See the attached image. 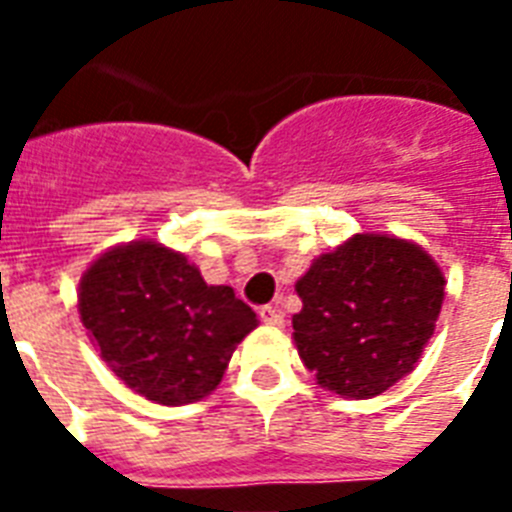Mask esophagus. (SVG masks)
<instances>
[{
	"label": "esophagus",
	"mask_w": 512,
	"mask_h": 512,
	"mask_svg": "<svg viewBox=\"0 0 512 512\" xmlns=\"http://www.w3.org/2000/svg\"><path fill=\"white\" fill-rule=\"evenodd\" d=\"M260 321L268 327H284V311L279 305H263L260 308Z\"/></svg>",
	"instance_id": "34e87169"
}]
</instances>
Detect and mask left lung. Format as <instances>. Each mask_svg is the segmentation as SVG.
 I'll return each instance as SVG.
<instances>
[{
  "label": "left lung",
  "instance_id": "1",
  "mask_svg": "<svg viewBox=\"0 0 512 512\" xmlns=\"http://www.w3.org/2000/svg\"><path fill=\"white\" fill-rule=\"evenodd\" d=\"M444 284L436 260L412 241L356 233L295 284L297 353L321 388L380 396L412 372L433 337Z\"/></svg>",
  "mask_w": 512,
  "mask_h": 512
}]
</instances>
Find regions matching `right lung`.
Returning a JSON list of instances; mask_svg holds the SVG:
<instances>
[{"mask_svg": "<svg viewBox=\"0 0 512 512\" xmlns=\"http://www.w3.org/2000/svg\"><path fill=\"white\" fill-rule=\"evenodd\" d=\"M79 316L111 372L164 406L209 396L257 327L231 287H209L188 257L156 241L100 255L79 281Z\"/></svg>", "mask_w": 512, "mask_h": 512, "instance_id": "right-lung-1", "label": "right lung"}]
</instances>
